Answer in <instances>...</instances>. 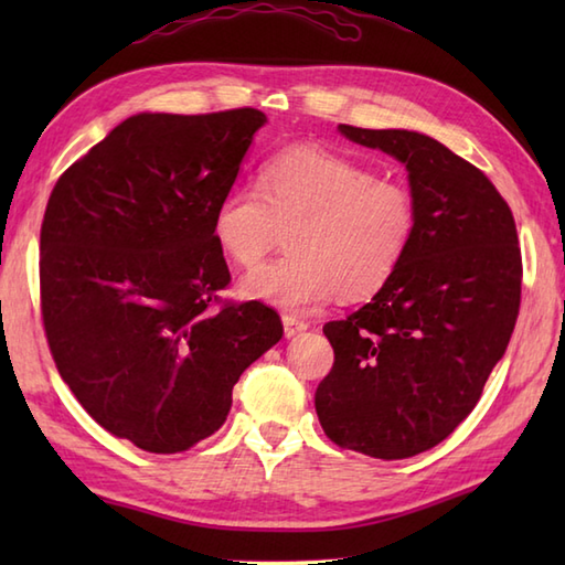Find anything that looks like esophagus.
<instances>
[{
  "label": "esophagus",
  "mask_w": 565,
  "mask_h": 565,
  "mask_svg": "<svg viewBox=\"0 0 565 565\" xmlns=\"http://www.w3.org/2000/svg\"><path fill=\"white\" fill-rule=\"evenodd\" d=\"M303 330H308V322H306V320L296 318V316H284V332H286V338H296V334L303 332Z\"/></svg>",
  "instance_id": "obj_1"
}]
</instances>
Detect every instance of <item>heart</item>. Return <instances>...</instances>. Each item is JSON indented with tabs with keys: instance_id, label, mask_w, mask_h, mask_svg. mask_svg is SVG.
<instances>
[{
	"instance_id": "obj_1",
	"label": "heart",
	"mask_w": 565,
	"mask_h": 565,
	"mask_svg": "<svg viewBox=\"0 0 565 565\" xmlns=\"http://www.w3.org/2000/svg\"><path fill=\"white\" fill-rule=\"evenodd\" d=\"M255 186L227 189L211 233L237 267H257L289 231L291 252L247 274L239 294L306 313L330 296L366 298L411 252L419 206L413 189L320 148H289L262 164Z\"/></svg>"
}]
</instances>
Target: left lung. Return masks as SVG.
<instances>
[{
	"label": "left lung",
	"instance_id": "left-lung-1",
	"mask_svg": "<svg viewBox=\"0 0 565 565\" xmlns=\"http://www.w3.org/2000/svg\"><path fill=\"white\" fill-rule=\"evenodd\" d=\"M340 130L405 164L419 225L393 279L322 328L334 362L316 391V413L338 447L407 459L471 415L508 350L522 298L518 227L495 184L435 138Z\"/></svg>",
	"mask_w": 565,
	"mask_h": 565
}]
</instances>
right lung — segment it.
Here are the masks:
<instances>
[{
    "label": "right lung",
    "mask_w": 565,
    "mask_h": 565,
    "mask_svg": "<svg viewBox=\"0 0 565 565\" xmlns=\"http://www.w3.org/2000/svg\"><path fill=\"white\" fill-rule=\"evenodd\" d=\"M257 109L138 114L60 174L41 225V316L60 376L118 439L177 454L218 429L243 371L281 340L211 233Z\"/></svg>",
    "instance_id": "add662e5"
}]
</instances>
